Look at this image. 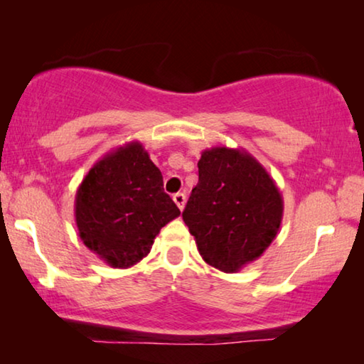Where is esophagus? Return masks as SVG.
<instances>
[{"instance_id":"34e87169","label":"esophagus","mask_w":364,"mask_h":364,"mask_svg":"<svg viewBox=\"0 0 364 364\" xmlns=\"http://www.w3.org/2000/svg\"><path fill=\"white\" fill-rule=\"evenodd\" d=\"M173 200H175V204L178 205V208H180V210H183L184 204H186V194H184V193H176L173 196Z\"/></svg>"}]
</instances>
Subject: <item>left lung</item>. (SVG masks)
<instances>
[{
	"mask_svg": "<svg viewBox=\"0 0 364 364\" xmlns=\"http://www.w3.org/2000/svg\"><path fill=\"white\" fill-rule=\"evenodd\" d=\"M199 183L183 220L200 257L223 273H237L274 241L284 202L258 160L244 149L215 146L202 152Z\"/></svg>",
	"mask_w": 364,
	"mask_h": 364,
	"instance_id": "obj_1",
	"label": "left lung"
}]
</instances>
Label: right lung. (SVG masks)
<instances>
[{"label": "right lung", "instance_id": "add662e5", "mask_svg": "<svg viewBox=\"0 0 364 364\" xmlns=\"http://www.w3.org/2000/svg\"><path fill=\"white\" fill-rule=\"evenodd\" d=\"M180 213L139 141L97 160L75 194L78 236L112 268L143 260L160 230Z\"/></svg>", "mask_w": 364, "mask_h": 364}]
</instances>
